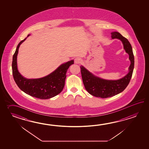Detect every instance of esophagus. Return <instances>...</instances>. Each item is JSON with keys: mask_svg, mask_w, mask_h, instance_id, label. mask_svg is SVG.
<instances>
[{"mask_svg": "<svg viewBox=\"0 0 149 149\" xmlns=\"http://www.w3.org/2000/svg\"><path fill=\"white\" fill-rule=\"evenodd\" d=\"M81 59L80 58H79V57H77L75 58V60H74V63L76 64H80L81 63Z\"/></svg>", "mask_w": 149, "mask_h": 149, "instance_id": "1", "label": "esophagus"}]
</instances>
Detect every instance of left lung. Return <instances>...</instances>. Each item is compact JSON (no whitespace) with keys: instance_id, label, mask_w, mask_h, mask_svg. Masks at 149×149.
Here are the masks:
<instances>
[{"instance_id":"8db88e82","label":"left lung","mask_w":149,"mask_h":149,"mask_svg":"<svg viewBox=\"0 0 149 149\" xmlns=\"http://www.w3.org/2000/svg\"><path fill=\"white\" fill-rule=\"evenodd\" d=\"M112 39L117 38L122 41L124 49L129 55L130 65L129 72L118 80H105L95 76L83 66H80L82 81L86 91L95 97L105 98L117 95L124 91L129 84L134 68V56L132 46L127 39L118 32H111Z\"/></svg>"}]
</instances>
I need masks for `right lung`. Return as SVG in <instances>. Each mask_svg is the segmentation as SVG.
I'll return each instance as SVG.
<instances>
[{
	"label": "right lung",
	"instance_id": "right-lung-1",
	"mask_svg": "<svg viewBox=\"0 0 149 149\" xmlns=\"http://www.w3.org/2000/svg\"><path fill=\"white\" fill-rule=\"evenodd\" d=\"M29 36L28 35V37ZM26 38L19 42L13 55L12 72L14 79L21 90L32 97L39 99L53 97L63 90L67 70L71 65L74 63V61H70L61 64L53 72L44 77L38 79H26L20 74L17 67L19 48Z\"/></svg>",
	"mask_w": 149,
	"mask_h": 149
}]
</instances>
